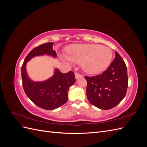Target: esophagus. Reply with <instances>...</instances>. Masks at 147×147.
<instances>
[{"label":"esophagus","mask_w":147,"mask_h":147,"mask_svg":"<svg viewBox=\"0 0 147 147\" xmlns=\"http://www.w3.org/2000/svg\"><path fill=\"white\" fill-rule=\"evenodd\" d=\"M75 78L76 79H78L79 78H81V77H83V76L82 75V74H80L77 72H75Z\"/></svg>","instance_id":"1"}]
</instances>
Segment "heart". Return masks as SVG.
I'll list each match as a JSON object with an SVG mask.
<instances>
[{
    "label": "heart",
    "instance_id": "obj_1",
    "mask_svg": "<svg viewBox=\"0 0 147 147\" xmlns=\"http://www.w3.org/2000/svg\"><path fill=\"white\" fill-rule=\"evenodd\" d=\"M68 55L63 58L69 63L81 64L83 70L94 74L105 70L112 59L111 49L99 44H84L73 45L68 48Z\"/></svg>",
    "mask_w": 147,
    "mask_h": 147
}]
</instances>
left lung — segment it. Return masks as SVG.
<instances>
[{"label": "left lung", "instance_id": "left-lung-1", "mask_svg": "<svg viewBox=\"0 0 147 147\" xmlns=\"http://www.w3.org/2000/svg\"><path fill=\"white\" fill-rule=\"evenodd\" d=\"M104 72L93 77L85 76L86 96L90 103L102 110L111 109L125 97L128 86L127 67L118 53Z\"/></svg>", "mask_w": 147, "mask_h": 147}]
</instances>
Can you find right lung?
<instances>
[{
    "mask_svg": "<svg viewBox=\"0 0 147 147\" xmlns=\"http://www.w3.org/2000/svg\"><path fill=\"white\" fill-rule=\"evenodd\" d=\"M53 42L42 44L31 51L21 67L23 87L25 93L33 103L45 110H54L64 104L68 99V91L76 80L74 72L61 73L56 69L53 76L44 82H34L26 72V63L32 57L48 55L56 57L57 55L53 49Z\"/></svg>",
    "mask_w": 147,
    "mask_h": 147,
    "instance_id": "1",
    "label": "right lung"
}]
</instances>
